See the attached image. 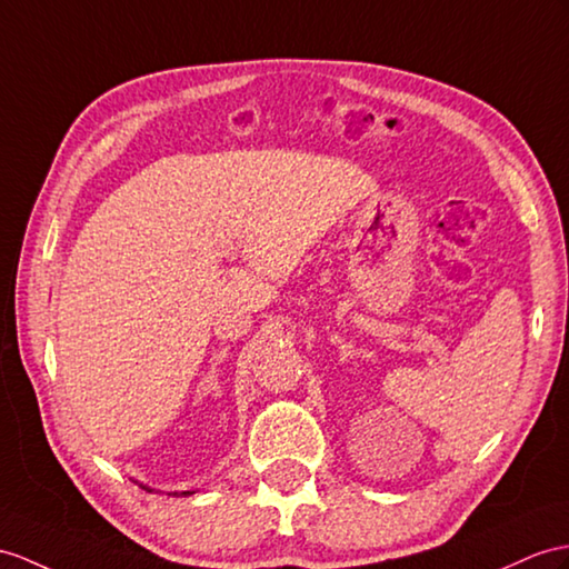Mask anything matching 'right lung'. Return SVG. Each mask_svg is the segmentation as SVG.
<instances>
[{
  "instance_id": "right-lung-1",
  "label": "right lung",
  "mask_w": 569,
  "mask_h": 569,
  "mask_svg": "<svg viewBox=\"0 0 569 569\" xmlns=\"http://www.w3.org/2000/svg\"><path fill=\"white\" fill-rule=\"evenodd\" d=\"M147 490V488H144ZM183 495H192V492H183Z\"/></svg>"
}]
</instances>
